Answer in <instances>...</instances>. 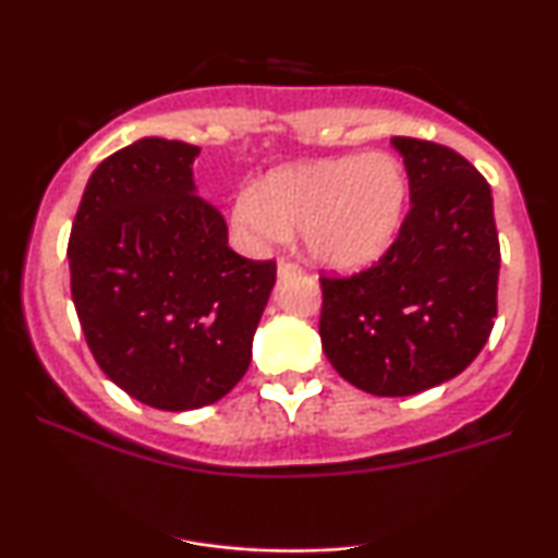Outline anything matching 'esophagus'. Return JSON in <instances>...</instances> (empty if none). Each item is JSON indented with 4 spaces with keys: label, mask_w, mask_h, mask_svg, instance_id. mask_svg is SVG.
Listing matches in <instances>:
<instances>
[{
    "label": "esophagus",
    "mask_w": 558,
    "mask_h": 558,
    "mask_svg": "<svg viewBox=\"0 0 558 558\" xmlns=\"http://www.w3.org/2000/svg\"><path fill=\"white\" fill-rule=\"evenodd\" d=\"M278 275H280V278H296V275H301V267L291 259H280L278 262Z\"/></svg>",
    "instance_id": "obj_1"
}]
</instances>
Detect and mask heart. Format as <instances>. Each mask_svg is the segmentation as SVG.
<instances>
[{
  "label": "heart",
  "mask_w": 558,
  "mask_h": 558,
  "mask_svg": "<svg viewBox=\"0 0 558 558\" xmlns=\"http://www.w3.org/2000/svg\"><path fill=\"white\" fill-rule=\"evenodd\" d=\"M407 194V172L388 155L317 159L272 170L243 191L230 222L248 252H267L296 228L317 265L354 270L393 243Z\"/></svg>",
  "instance_id": "b5f03b06"
}]
</instances>
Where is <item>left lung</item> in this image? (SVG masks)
<instances>
[{"mask_svg": "<svg viewBox=\"0 0 558 558\" xmlns=\"http://www.w3.org/2000/svg\"><path fill=\"white\" fill-rule=\"evenodd\" d=\"M412 209L367 270L319 278V338L336 373L373 396H412L457 377L496 319L498 248L490 185L433 141L390 138Z\"/></svg>", "mask_w": 558, "mask_h": 558, "instance_id": "left-lung-1", "label": "left lung"}]
</instances>
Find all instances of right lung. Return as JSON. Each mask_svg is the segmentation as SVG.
Listing matches in <instances>:
<instances>
[{"instance_id": "right-lung-1", "label": "right lung", "mask_w": 558, "mask_h": 558, "mask_svg": "<svg viewBox=\"0 0 558 558\" xmlns=\"http://www.w3.org/2000/svg\"><path fill=\"white\" fill-rule=\"evenodd\" d=\"M198 146L141 138L88 178L70 230V291L96 364L128 396L189 412L246 375L275 262L228 246L196 196Z\"/></svg>"}]
</instances>
